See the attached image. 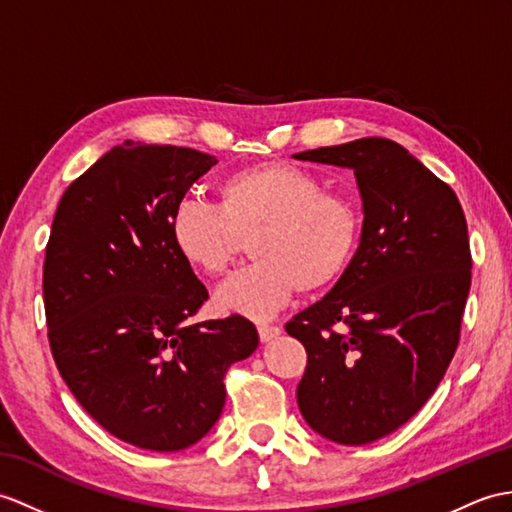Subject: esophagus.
Listing matches in <instances>:
<instances>
[{"mask_svg":"<svg viewBox=\"0 0 512 512\" xmlns=\"http://www.w3.org/2000/svg\"><path fill=\"white\" fill-rule=\"evenodd\" d=\"M257 331L261 342H270L272 338H277L281 334V329L277 325H257Z\"/></svg>","mask_w":512,"mask_h":512,"instance_id":"1","label":"esophagus"}]
</instances>
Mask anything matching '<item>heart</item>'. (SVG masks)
<instances>
[{"label":"heart","instance_id":"obj_1","mask_svg":"<svg viewBox=\"0 0 512 512\" xmlns=\"http://www.w3.org/2000/svg\"><path fill=\"white\" fill-rule=\"evenodd\" d=\"M360 213L349 198L323 189L303 165L259 161L218 183V202L185 196L172 211L170 235L189 266L220 277L251 235V264L216 292L218 307L251 318L277 314L296 290L334 283L360 240Z\"/></svg>","mask_w":512,"mask_h":512}]
</instances>
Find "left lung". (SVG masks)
I'll return each instance as SVG.
<instances>
[{"label":"left lung","instance_id":"obj_1","mask_svg":"<svg viewBox=\"0 0 512 512\" xmlns=\"http://www.w3.org/2000/svg\"><path fill=\"white\" fill-rule=\"evenodd\" d=\"M294 157L351 168L364 200L349 268L285 331L307 351L296 388L303 419L329 441L366 445L425 406L458 349L471 288L465 211L454 189L384 137Z\"/></svg>","mask_w":512,"mask_h":512}]
</instances>
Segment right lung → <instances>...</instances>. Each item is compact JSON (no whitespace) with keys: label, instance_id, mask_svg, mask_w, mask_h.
<instances>
[{"label":"right lung","instance_id":"right-lung-1","mask_svg":"<svg viewBox=\"0 0 512 512\" xmlns=\"http://www.w3.org/2000/svg\"><path fill=\"white\" fill-rule=\"evenodd\" d=\"M216 163L194 148L124 141L65 189L45 246L58 373L106 432L141 449L200 441L220 419L231 364L259 342L240 314L187 325L209 292L178 255L170 220Z\"/></svg>","mask_w":512,"mask_h":512}]
</instances>
